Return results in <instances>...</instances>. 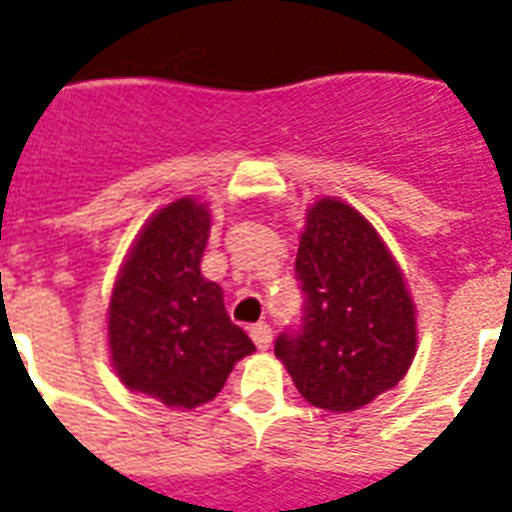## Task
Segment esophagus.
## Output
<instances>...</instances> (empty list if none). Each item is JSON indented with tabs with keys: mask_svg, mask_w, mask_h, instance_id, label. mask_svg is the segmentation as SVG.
Wrapping results in <instances>:
<instances>
[{
	"mask_svg": "<svg viewBox=\"0 0 512 512\" xmlns=\"http://www.w3.org/2000/svg\"><path fill=\"white\" fill-rule=\"evenodd\" d=\"M251 339L253 344L259 347V350H269V344H272V328L267 323H259V326L251 328Z\"/></svg>",
	"mask_w": 512,
	"mask_h": 512,
	"instance_id": "esophagus-1",
	"label": "esophagus"
}]
</instances>
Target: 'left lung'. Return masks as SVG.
Masks as SVG:
<instances>
[{
	"instance_id": "8db88e82",
	"label": "left lung",
	"mask_w": 512,
	"mask_h": 512,
	"mask_svg": "<svg viewBox=\"0 0 512 512\" xmlns=\"http://www.w3.org/2000/svg\"><path fill=\"white\" fill-rule=\"evenodd\" d=\"M296 280L304 318L277 336L275 355L301 398L344 414L392 390L417 355V310L371 221L320 197L299 237Z\"/></svg>"
}]
</instances>
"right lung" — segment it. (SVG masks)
Masks as SVG:
<instances>
[{"mask_svg": "<svg viewBox=\"0 0 512 512\" xmlns=\"http://www.w3.org/2000/svg\"><path fill=\"white\" fill-rule=\"evenodd\" d=\"M211 235L205 202L178 197L138 232L109 301V352L120 382L168 408H197L221 392L256 347L200 272Z\"/></svg>", "mask_w": 512, "mask_h": 512, "instance_id": "add662e5", "label": "right lung"}]
</instances>
